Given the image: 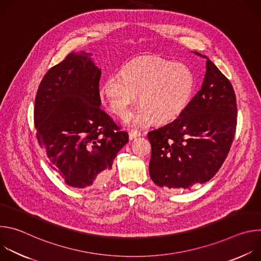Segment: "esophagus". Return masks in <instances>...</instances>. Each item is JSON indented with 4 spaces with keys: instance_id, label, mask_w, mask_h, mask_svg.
Here are the masks:
<instances>
[{
    "instance_id": "obj_1",
    "label": "esophagus",
    "mask_w": 261,
    "mask_h": 261,
    "mask_svg": "<svg viewBox=\"0 0 261 261\" xmlns=\"http://www.w3.org/2000/svg\"><path fill=\"white\" fill-rule=\"evenodd\" d=\"M142 135V133L140 132V131H137V130H131L130 132H129V138L132 140V139H134L135 137H138V136H141Z\"/></svg>"
}]
</instances>
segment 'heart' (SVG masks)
<instances>
[{"mask_svg":"<svg viewBox=\"0 0 261 261\" xmlns=\"http://www.w3.org/2000/svg\"><path fill=\"white\" fill-rule=\"evenodd\" d=\"M194 86L187 66L159 57H140L125 65L121 74L108 75L100 93L109 109L121 118L130 113L139 95L141 106L127 123L144 126L153 119L165 123L180 115L192 98Z\"/></svg>","mask_w":261,"mask_h":261,"instance_id":"obj_1","label":"heart"}]
</instances>
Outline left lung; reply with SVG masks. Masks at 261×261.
Returning <instances> with one entry per match:
<instances>
[{
  "mask_svg": "<svg viewBox=\"0 0 261 261\" xmlns=\"http://www.w3.org/2000/svg\"><path fill=\"white\" fill-rule=\"evenodd\" d=\"M205 67L202 87L182 113L147 133L152 145L148 170L159 187L187 189L205 182L229 153L237 130L234 90L208 58Z\"/></svg>",
  "mask_w": 261,
  "mask_h": 261,
  "instance_id": "left-lung-1",
  "label": "left lung"
}]
</instances>
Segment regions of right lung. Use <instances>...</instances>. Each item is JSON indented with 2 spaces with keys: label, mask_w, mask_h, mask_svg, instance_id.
<instances>
[{
  "label": "right lung",
  "mask_w": 261,
  "mask_h": 261,
  "mask_svg": "<svg viewBox=\"0 0 261 261\" xmlns=\"http://www.w3.org/2000/svg\"><path fill=\"white\" fill-rule=\"evenodd\" d=\"M100 77L91 54L73 51L46 72L35 99L36 136L46 161L79 189L102 188L129 139L100 107Z\"/></svg>",
  "instance_id": "right-lung-1"
}]
</instances>
